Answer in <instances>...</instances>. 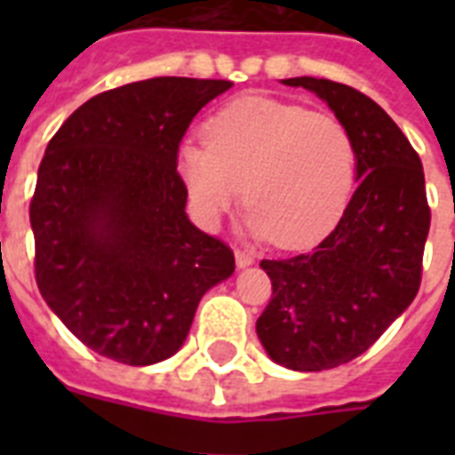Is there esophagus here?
Segmentation results:
<instances>
[{"label":"esophagus","instance_id":"34e87169","mask_svg":"<svg viewBox=\"0 0 455 455\" xmlns=\"http://www.w3.org/2000/svg\"><path fill=\"white\" fill-rule=\"evenodd\" d=\"M252 262H255V257L250 255V252H245V250H235V267H238V269H245V267H250Z\"/></svg>","mask_w":455,"mask_h":455}]
</instances>
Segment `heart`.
Listing matches in <instances>:
<instances>
[{"mask_svg": "<svg viewBox=\"0 0 455 455\" xmlns=\"http://www.w3.org/2000/svg\"><path fill=\"white\" fill-rule=\"evenodd\" d=\"M184 141L179 177L193 214L214 228L245 196L252 235L285 250L318 243L345 212L356 153L335 117L267 96H241Z\"/></svg>", "mask_w": 455, "mask_h": 455, "instance_id": "obj_1", "label": "heart"}]
</instances>
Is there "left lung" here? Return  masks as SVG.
I'll return each instance as SVG.
<instances>
[{
    "label": "left lung",
    "instance_id": "8db88e82",
    "mask_svg": "<svg viewBox=\"0 0 455 455\" xmlns=\"http://www.w3.org/2000/svg\"><path fill=\"white\" fill-rule=\"evenodd\" d=\"M328 103L356 153V191L338 227L304 255L262 259L271 299L257 338L278 366L325 371L363 354L420 288L430 231L420 157L385 110L318 77L281 80Z\"/></svg>",
    "mask_w": 455,
    "mask_h": 455
}]
</instances>
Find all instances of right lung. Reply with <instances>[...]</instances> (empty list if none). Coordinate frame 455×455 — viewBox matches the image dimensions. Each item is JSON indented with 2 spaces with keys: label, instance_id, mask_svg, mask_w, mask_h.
Returning a JSON list of instances; mask_svg holds the SVG:
<instances>
[{
  "label": "right lung",
  "instance_id": "obj_1",
  "mask_svg": "<svg viewBox=\"0 0 455 455\" xmlns=\"http://www.w3.org/2000/svg\"><path fill=\"white\" fill-rule=\"evenodd\" d=\"M228 80L153 77L89 99L46 146L30 203L35 278L75 338L130 366L170 359L200 298L235 269L193 227L181 137Z\"/></svg>",
  "mask_w": 455,
  "mask_h": 455
}]
</instances>
